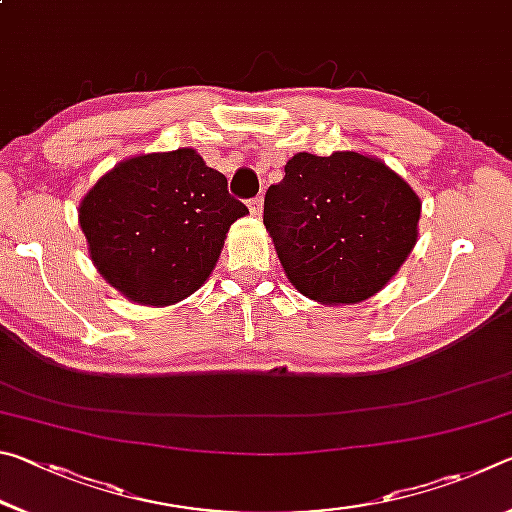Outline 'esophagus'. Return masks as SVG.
Wrapping results in <instances>:
<instances>
[{"label":"esophagus","mask_w":512,"mask_h":512,"mask_svg":"<svg viewBox=\"0 0 512 512\" xmlns=\"http://www.w3.org/2000/svg\"><path fill=\"white\" fill-rule=\"evenodd\" d=\"M248 210L253 212L255 216L262 214V210H264V198H262V196H255V198H250V201H248Z\"/></svg>","instance_id":"34e87169"}]
</instances>
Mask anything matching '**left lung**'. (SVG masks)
<instances>
[{
    "label": "left lung",
    "mask_w": 512,
    "mask_h": 512,
    "mask_svg": "<svg viewBox=\"0 0 512 512\" xmlns=\"http://www.w3.org/2000/svg\"><path fill=\"white\" fill-rule=\"evenodd\" d=\"M422 203L384 162L354 151L296 153L264 198V225L289 282L323 305L368 300L418 241Z\"/></svg>",
    "instance_id": "obj_1"
}]
</instances>
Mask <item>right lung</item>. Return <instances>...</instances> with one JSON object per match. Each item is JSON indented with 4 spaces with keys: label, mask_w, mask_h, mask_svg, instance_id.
Instances as JSON below:
<instances>
[{
    "label": "right lung",
    "mask_w": 512,
    "mask_h": 512,
    "mask_svg": "<svg viewBox=\"0 0 512 512\" xmlns=\"http://www.w3.org/2000/svg\"><path fill=\"white\" fill-rule=\"evenodd\" d=\"M248 207L223 173L194 149L119 162L79 205L94 266L140 305L164 307L201 289L219 262L230 225Z\"/></svg>",
    "instance_id": "1"
}]
</instances>
